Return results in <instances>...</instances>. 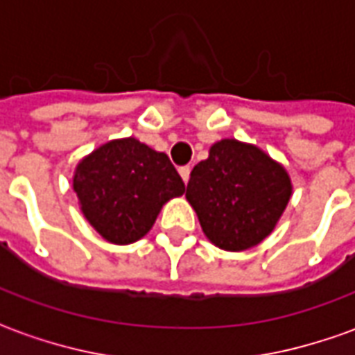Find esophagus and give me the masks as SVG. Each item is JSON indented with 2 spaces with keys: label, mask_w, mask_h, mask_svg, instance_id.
<instances>
[{
  "label": "esophagus",
  "mask_w": 355,
  "mask_h": 355,
  "mask_svg": "<svg viewBox=\"0 0 355 355\" xmlns=\"http://www.w3.org/2000/svg\"><path fill=\"white\" fill-rule=\"evenodd\" d=\"M178 173H180V177L184 180V184H188V180H190V167L186 165V167H178Z\"/></svg>",
  "instance_id": "34e87169"
}]
</instances>
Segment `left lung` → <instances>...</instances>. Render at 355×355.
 <instances>
[{
	"label": "left lung",
	"instance_id": "left-lung-1",
	"mask_svg": "<svg viewBox=\"0 0 355 355\" xmlns=\"http://www.w3.org/2000/svg\"><path fill=\"white\" fill-rule=\"evenodd\" d=\"M293 193L287 169L254 144L223 139L190 173L186 200L207 239L245 251L274 232Z\"/></svg>",
	"mask_w": 355,
	"mask_h": 355
}]
</instances>
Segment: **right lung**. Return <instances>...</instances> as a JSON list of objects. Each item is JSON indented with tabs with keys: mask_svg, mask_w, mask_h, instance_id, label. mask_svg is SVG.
Here are the masks:
<instances>
[{
	"mask_svg": "<svg viewBox=\"0 0 355 355\" xmlns=\"http://www.w3.org/2000/svg\"><path fill=\"white\" fill-rule=\"evenodd\" d=\"M72 186L87 223L116 245L144 238L163 205L184 193L167 154L132 137L110 140L80 159Z\"/></svg>",
	"mask_w": 355,
	"mask_h": 355,
	"instance_id": "right-lung-1",
	"label": "right lung"
}]
</instances>
